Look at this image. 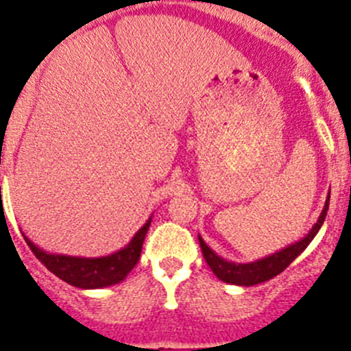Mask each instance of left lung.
I'll list each match as a JSON object with an SVG mask.
<instances>
[{
    "label": "left lung",
    "mask_w": 351,
    "mask_h": 351,
    "mask_svg": "<svg viewBox=\"0 0 351 351\" xmlns=\"http://www.w3.org/2000/svg\"><path fill=\"white\" fill-rule=\"evenodd\" d=\"M329 197L330 194L327 195V201L326 204H324L322 213H320L319 220L313 225L312 230L304 235L301 241L287 245V247L280 250L279 253H274L270 254V256L263 258V260L253 261V263H234V261L223 260V258L218 256L215 251L209 250L208 244H206V242L202 241L201 235H199V244H201L204 260L208 261L213 274L227 284H235V286H254V284L267 282V280L274 279L275 275H279L280 271L286 270V268L289 267L304 250H306V245L313 241V237H315L317 232L322 227L324 220H326L327 209H329Z\"/></svg>",
    "instance_id": "8db88e82"
}]
</instances>
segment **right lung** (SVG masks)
I'll return each instance as SVG.
<instances>
[{
  "mask_svg": "<svg viewBox=\"0 0 351 351\" xmlns=\"http://www.w3.org/2000/svg\"><path fill=\"white\" fill-rule=\"evenodd\" d=\"M150 221H152V218L147 220V223L136 232L135 237L131 239L126 247L109 254V256L100 258H80L47 253V251L39 250L38 245L29 241L25 235L24 239L32 253L36 254V258L51 274L57 275L58 279L74 287H81V289H100V287L114 286V284L126 279V275L138 263L143 239L149 230Z\"/></svg>",
  "mask_w": 351,
  "mask_h": 351,
  "instance_id": "add662e5",
  "label": "right lung"
}]
</instances>
